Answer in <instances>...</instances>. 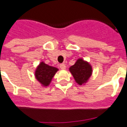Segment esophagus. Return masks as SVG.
<instances>
[{
  "label": "esophagus",
  "instance_id": "obj_1",
  "mask_svg": "<svg viewBox=\"0 0 127 127\" xmlns=\"http://www.w3.org/2000/svg\"><path fill=\"white\" fill-rule=\"evenodd\" d=\"M60 68H61V69H66V64L64 63L61 64H60Z\"/></svg>",
  "mask_w": 127,
  "mask_h": 127
}]
</instances>
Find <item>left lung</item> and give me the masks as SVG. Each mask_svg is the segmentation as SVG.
Wrapping results in <instances>:
<instances>
[{
  "label": "left lung",
  "mask_w": 127,
  "mask_h": 127,
  "mask_svg": "<svg viewBox=\"0 0 127 127\" xmlns=\"http://www.w3.org/2000/svg\"><path fill=\"white\" fill-rule=\"evenodd\" d=\"M69 71L79 85H82L87 82L93 71L91 64L82 58L78 59L76 63L69 68Z\"/></svg>",
  "instance_id": "1"
}]
</instances>
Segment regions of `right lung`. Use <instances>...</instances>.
<instances>
[{"label": "right lung", "mask_w": 127, "mask_h": 127, "mask_svg": "<svg viewBox=\"0 0 127 127\" xmlns=\"http://www.w3.org/2000/svg\"><path fill=\"white\" fill-rule=\"evenodd\" d=\"M58 69L54 66H49L41 62L35 71V77L42 85L47 86L50 85L53 77Z\"/></svg>", "instance_id": "1"}]
</instances>
